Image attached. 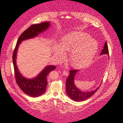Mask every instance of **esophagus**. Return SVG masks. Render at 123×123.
<instances>
[{
  "instance_id": "34e87169",
  "label": "esophagus",
  "mask_w": 123,
  "mask_h": 123,
  "mask_svg": "<svg viewBox=\"0 0 123 123\" xmlns=\"http://www.w3.org/2000/svg\"><path fill=\"white\" fill-rule=\"evenodd\" d=\"M63 74L65 76H67L68 75V73L67 71H66L64 70L63 71Z\"/></svg>"
}]
</instances>
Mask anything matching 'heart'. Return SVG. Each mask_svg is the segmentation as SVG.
<instances>
[{
  "mask_svg": "<svg viewBox=\"0 0 123 123\" xmlns=\"http://www.w3.org/2000/svg\"><path fill=\"white\" fill-rule=\"evenodd\" d=\"M55 45L54 55L58 61L65 58V53L70 52L69 61L75 69L89 66L97 51L98 43L88 34L80 31H72L64 35L60 42Z\"/></svg>",
  "mask_w": 123,
  "mask_h": 123,
  "instance_id": "obj_1",
  "label": "heart"
}]
</instances>
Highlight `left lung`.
<instances>
[{"label": "left lung", "instance_id": "obj_1", "mask_svg": "<svg viewBox=\"0 0 123 123\" xmlns=\"http://www.w3.org/2000/svg\"><path fill=\"white\" fill-rule=\"evenodd\" d=\"M107 54L109 56V50L107 43L106 41L103 49L100 53V55ZM79 71V70H73L70 71V75L66 80V91L67 95L72 100L80 102L85 100L93 96L100 88V86L95 90L90 92H84L77 88L74 83L76 74Z\"/></svg>", "mask_w": 123, "mask_h": 123}]
</instances>
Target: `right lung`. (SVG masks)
<instances>
[{
	"mask_svg": "<svg viewBox=\"0 0 123 123\" xmlns=\"http://www.w3.org/2000/svg\"><path fill=\"white\" fill-rule=\"evenodd\" d=\"M50 25L49 21H46L31 25L19 37L13 54V64L17 85L24 93L33 97L40 96L44 93L47 85V76L51 71L54 70L56 67L54 65L47 66L34 78L31 79L26 78L21 74L17 66V51L19 45L23 41L37 37L39 34L47 30Z\"/></svg>",
	"mask_w": 123,
	"mask_h": 123,
	"instance_id": "obj_1",
	"label": "right lung"
}]
</instances>
